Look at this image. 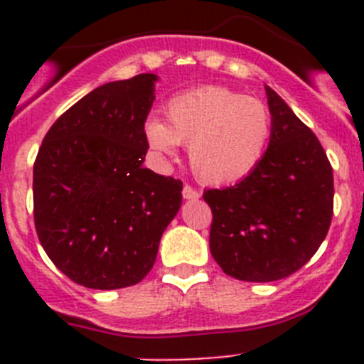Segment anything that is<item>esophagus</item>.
Returning a JSON list of instances; mask_svg holds the SVG:
<instances>
[{
	"label": "esophagus",
	"instance_id": "esophagus-1",
	"mask_svg": "<svg viewBox=\"0 0 364 364\" xmlns=\"http://www.w3.org/2000/svg\"><path fill=\"white\" fill-rule=\"evenodd\" d=\"M182 197H184L186 200H197V198L200 197V193H198L197 189H193L191 186H184V189H182Z\"/></svg>",
	"mask_w": 364,
	"mask_h": 364
}]
</instances>
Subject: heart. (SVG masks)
<instances>
[{"label":"heart","mask_w":364,"mask_h":364,"mask_svg":"<svg viewBox=\"0 0 364 364\" xmlns=\"http://www.w3.org/2000/svg\"><path fill=\"white\" fill-rule=\"evenodd\" d=\"M272 114L262 100L226 87L208 85L173 96L166 124L151 118L146 136L151 147L173 153L189 144L193 173L204 184L224 186L246 178L264 159Z\"/></svg>","instance_id":"heart-1"}]
</instances>
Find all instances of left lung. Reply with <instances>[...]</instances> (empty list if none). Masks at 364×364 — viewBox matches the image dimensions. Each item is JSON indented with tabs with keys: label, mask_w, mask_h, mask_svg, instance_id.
I'll use <instances>...</instances> for the list:
<instances>
[{
	"label": "left lung",
	"mask_w": 364,
	"mask_h": 364,
	"mask_svg": "<svg viewBox=\"0 0 364 364\" xmlns=\"http://www.w3.org/2000/svg\"><path fill=\"white\" fill-rule=\"evenodd\" d=\"M272 134L264 159L239 184L208 189L210 250L222 272L272 282L315 255L333 213V173L326 153L290 105L266 85Z\"/></svg>",
	"instance_id": "1"
}]
</instances>
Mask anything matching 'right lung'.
<instances>
[{
	"label": "right lung",
	"instance_id": "right-lung-1",
	"mask_svg": "<svg viewBox=\"0 0 364 364\" xmlns=\"http://www.w3.org/2000/svg\"><path fill=\"white\" fill-rule=\"evenodd\" d=\"M156 74L96 87L54 122L34 162V224L54 266L92 290L153 268L182 182L144 167Z\"/></svg>",
	"mask_w": 364,
	"mask_h": 364
}]
</instances>
